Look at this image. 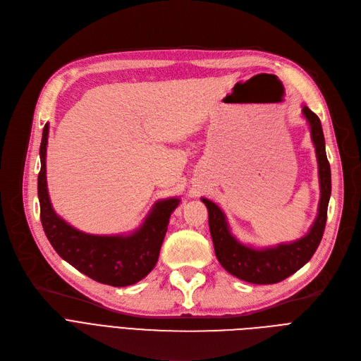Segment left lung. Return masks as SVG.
I'll list each match as a JSON object with an SVG mask.
<instances>
[{
	"label": "left lung",
	"instance_id": "left-lung-1",
	"mask_svg": "<svg viewBox=\"0 0 361 361\" xmlns=\"http://www.w3.org/2000/svg\"><path fill=\"white\" fill-rule=\"evenodd\" d=\"M302 116L310 126L312 142L316 149L320 200L317 216L309 233L293 243H281L274 247L255 249L240 243L230 230L225 214L212 200L202 197L209 212V230L214 241L215 255L226 272L250 283H276L290 275L295 274L300 268L312 259L319 247L322 235L325 231L328 203L331 197V166L326 158L324 130L319 117L306 105L302 106Z\"/></svg>",
	"mask_w": 361,
	"mask_h": 361
}]
</instances>
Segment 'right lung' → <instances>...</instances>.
<instances>
[{"label": "right lung", "instance_id": "right-lung-1", "mask_svg": "<svg viewBox=\"0 0 361 361\" xmlns=\"http://www.w3.org/2000/svg\"><path fill=\"white\" fill-rule=\"evenodd\" d=\"M48 130L47 123L39 149L37 197L42 226L51 245L71 267L97 282L112 287H127L139 282L155 268L169 216L180 199L169 197L157 202L139 228L127 235H93L73 228L54 212L49 200L47 187Z\"/></svg>", "mask_w": 361, "mask_h": 361}]
</instances>
